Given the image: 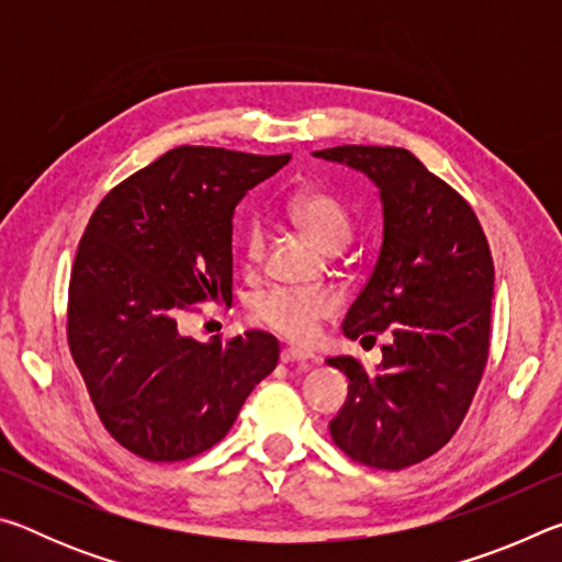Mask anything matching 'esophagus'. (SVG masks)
<instances>
[{
	"label": "esophagus",
	"mask_w": 562,
	"mask_h": 562,
	"mask_svg": "<svg viewBox=\"0 0 562 562\" xmlns=\"http://www.w3.org/2000/svg\"><path fill=\"white\" fill-rule=\"evenodd\" d=\"M312 359H315V357L304 355V351H300V349H282V355H280L282 364H294V361H300V364H307V361H312Z\"/></svg>",
	"instance_id": "1"
}]
</instances>
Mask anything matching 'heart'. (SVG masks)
<instances>
[{
  "instance_id": "1",
  "label": "heart",
  "mask_w": 562,
  "mask_h": 562,
  "mask_svg": "<svg viewBox=\"0 0 562 562\" xmlns=\"http://www.w3.org/2000/svg\"><path fill=\"white\" fill-rule=\"evenodd\" d=\"M290 215L307 231L322 247H341L351 235V217L347 207L335 195L325 190H302L292 195ZM262 227L252 223L245 235L247 258L258 260L262 252ZM337 310V297L325 290L294 292V290H272L260 294L252 304V317L262 327L272 329L297 345H307L315 339L319 322L327 319Z\"/></svg>"
}]
</instances>
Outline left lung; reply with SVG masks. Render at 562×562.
Wrapping results in <instances>:
<instances>
[{
    "mask_svg": "<svg viewBox=\"0 0 562 562\" xmlns=\"http://www.w3.org/2000/svg\"><path fill=\"white\" fill-rule=\"evenodd\" d=\"M312 156L379 188L382 250L341 329L389 331L376 372L331 357L349 394L329 434L349 459L398 471L449 443L469 412L491 341L493 260L471 205L406 148L337 146Z\"/></svg>",
    "mask_w": 562,
    "mask_h": 562,
    "instance_id": "8db88e82",
    "label": "left lung"
}]
</instances>
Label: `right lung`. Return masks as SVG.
Listing matches in <instances>:
<instances>
[{"mask_svg": "<svg viewBox=\"0 0 562 562\" xmlns=\"http://www.w3.org/2000/svg\"><path fill=\"white\" fill-rule=\"evenodd\" d=\"M290 164L178 146L123 180L87 225L69 282V347L101 424L148 461H183L231 431L280 359L250 329L231 341L180 335L203 300H233V215Z\"/></svg>", "mask_w": 562, "mask_h": 562, "instance_id": "add662e5", "label": "right lung"}]
</instances>
